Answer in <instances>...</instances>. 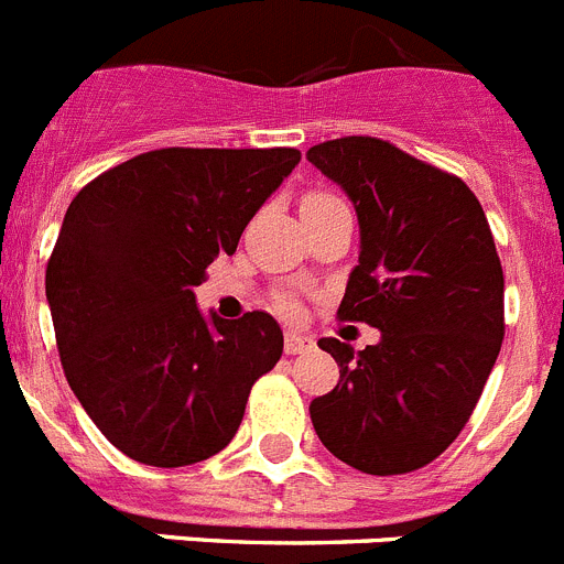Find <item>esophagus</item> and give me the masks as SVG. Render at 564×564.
I'll use <instances>...</instances> for the list:
<instances>
[{
  "label": "esophagus",
  "mask_w": 564,
  "mask_h": 564,
  "mask_svg": "<svg viewBox=\"0 0 564 564\" xmlns=\"http://www.w3.org/2000/svg\"><path fill=\"white\" fill-rule=\"evenodd\" d=\"M312 348H314V339L301 332H289L286 337H283V351L286 354H306L312 351Z\"/></svg>",
  "instance_id": "obj_1"
}]
</instances>
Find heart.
I'll use <instances>...</instances> for the list:
<instances>
[{
	"label": "heart",
	"mask_w": 564,
	"mask_h": 564,
	"mask_svg": "<svg viewBox=\"0 0 564 564\" xmlns=\"http://www.w3.org/2000/svg\"><path fill=\"white\" fill-rule=\"evenodd\" d=\"M334 202H339L337 196L326 194V191H312V194L303 196L301 210H303V207H323V205H334ZM281 308H283V312H286V314H292V312H294V303H292V301H283V303H281Z\"/></svg>",
	"instance_id": "1"
}]
</instances>
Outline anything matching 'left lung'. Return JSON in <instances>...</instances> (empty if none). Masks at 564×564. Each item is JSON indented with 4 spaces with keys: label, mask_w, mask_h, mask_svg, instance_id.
Listing matches in <instances>:
<instances>
[{
    "label": "left lung",
    "mask_w": 564,
    "mask_h": 564,
    "mask_svg": "<svg viewBox=\"0 0 564 564\" xmlns=\"http://www.w3.org/2000/svg\"><path fill=\"white\" fill-rule=\"evenodd\" d=\"M306 160L354 202L359 263L339 319L382 339L339 365L332 393L308 404L334 458L368 475L427 466L466 427L503 345V267L478 196L464 180L377 137H339Z\"/></svg>",
    "instance_id": "obj_1"
}]
</instances>
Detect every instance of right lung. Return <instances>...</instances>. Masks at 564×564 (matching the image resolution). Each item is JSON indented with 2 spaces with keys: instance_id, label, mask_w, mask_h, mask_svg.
Listing matches in <instances>:
<instances>
[{
  "instance_id": "1",
  "label": "right lung",
  "mask_w": 564,
  "mask_h": 564,
  "mask_svg": "<svg viewBox=\"0 0 564 564\" xmlns=\"http://www.w3.org/2000/svg\"><path fill=\"white\" fill-rule=\"evenodd\" d=\"M297 162V149L145 151L69 202L47 261L55 343L78 402L129 458L171 469L221 453L281 359L272 314L205 319L194 286Z\"/></svg>"
}]
</instances>
